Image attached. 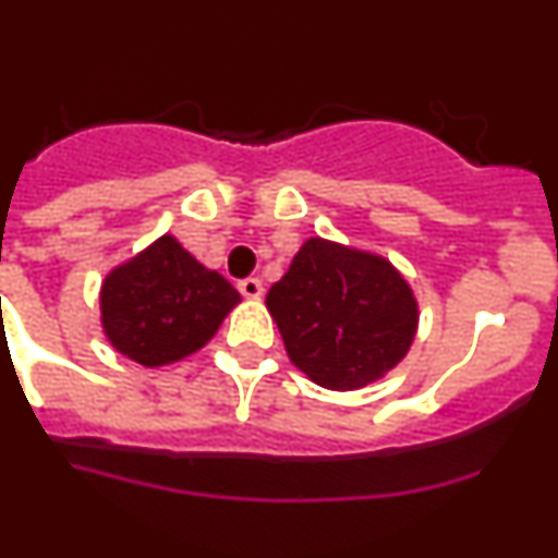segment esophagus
<instances>
[{
  "label": "esophagus",
  "mask_w": 558,
  "mask_h": 558,
  "mask_svg": "<svg viewBox=\"0 0 558 558\" xmlns=\"http://www.w3.org/2000/svg\"><path fill=\"white\" fill-rule=\"evenodd\" d=\"M236 289H240V294L247 296V300H262V294H264V283L258 278L240 280V286H236Z\"/></svg>",
  "instance_id": "34e87169"
}]
</instances>
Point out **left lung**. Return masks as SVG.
<instances>
[{
	"label": "left lung",
	"mask_w": 558,
	"mask_h": 558,
	"mask_svg": "<svg viewBox=\"0 0 558 558\" xmlns=\"http://www.w3.org/2000/svg\"><path fill=\"white\" fill-rule=\"evenodd\" d=\"M289 360L318 387L351 392L387 376L414 343L420 305L384 256L311 236L269 289Z\"/></svg>",
	"instance_id": "8db88e82"
}]
</instances>
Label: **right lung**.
<instances>
[{
  "instance_id": "obj_1",
  "label": "right lung",
  "mask_w": 558,
  "mask_h": 558,
  "mask_svg": "<svg viewBox=\"0 0 558 558\" xmlns=\"http://www.w3.org/2000/svg\"><path fill=\"white\" fill-rule=\"evenodd\" d=\"M240 302V291L223 275L163 234L106 275L100 324L119 354L163 367L204 349Z\"/></svg>"
}]
</instances>
